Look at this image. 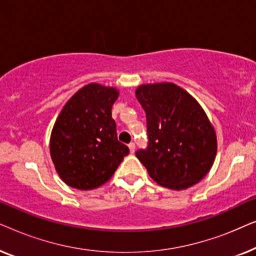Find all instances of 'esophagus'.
I'll use <instances>...</instances> for the list:
<instances>
[{
    "instance_id": "obj_1",
    "label": "esophagus",
    "mask_w": 256,
    "mask_h": 256,
    "mask_svg": "<svg viewBox=\"0 0 256 256\" xmlns=\"http://www.w3.org/2000/svg\"><path fill=\"white\" fill-rule=\"evenodd\" d=\"M128 146H129V150H130V152L134 154V152H135V143L134 142L129 143Z\"/></svg>"
}]
</instances>
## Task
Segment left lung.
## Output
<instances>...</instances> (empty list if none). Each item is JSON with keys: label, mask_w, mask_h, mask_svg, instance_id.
<instances>
[{"label": "left lung", "mask_w": 256, "mask_h": 256, "mask_svg": "<svg viewBox=\"0 0 256 256\" xmlns=\"http://www.w3.org/2000/svg\"><path fill=\"white\" fill-rule=\"evenodd\" d=\"M136 99L146 118V148L135 155L157 184L184 190L204 178L216 154V136L194 98L172 82L142 85Z\"/></svg>", "instance_id": "1"}]
</instances>
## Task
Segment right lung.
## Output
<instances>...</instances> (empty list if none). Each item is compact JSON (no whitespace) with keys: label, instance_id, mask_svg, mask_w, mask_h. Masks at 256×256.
Returning a JSON list of instances; mask_svg holds the SVG:
<instances>
[{"label":"right lung","instance_id":"right-lung-1","mask_svg":"<svg viewBox=\"0 0 256 256\" xmlns=\"http://www.w3.org/2000/svg\"><path fill=\"white\" fill-rule=\"evenodd\" d=\"M116 88L90 84L62 108L52 129L51 158L68 186L92 190L113 176L129 148L118 140L112 107Z\"/></svg>","mask_w":256,"mask_h":256}]
</instances>
